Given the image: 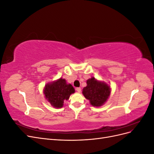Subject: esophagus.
Listing matches in <instances>:
<instances>
[{
    "instance_id": "1",
    "label": "esophagus",
    "mask_w": 154,
    "mask_h": 154,
    "mask_svg": "<svg viewBox=\"0 0 154 154\" xmlns=\"http://www.w3.org/2000/svg\"><path fill=\"white\" fill-rule=\"evenodd\" d=\"M76 91H77V92H79V93H80V92H81V88L80 87H78V88H76Z\"/></svg>"
}]
</instances>
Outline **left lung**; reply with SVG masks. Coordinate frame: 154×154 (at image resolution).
Instances as JSON below:
<instances>
[{
    "label": "left lung",
    "instance_id": "obj_1",
    "mask_svg": "<svg viewBox=\"0 0 154 154\" xmlns=\"http://www.w3.org/2000/svg\"><path fill=\"white\" fill-rule=\"evenodd\" d=\"M111 92L110 86L105 82L97 80L94 77L88 79L87 86L83 88L82 94L89 100L93 106L99 107L105 103Z\"/></svg>",
    "mask_w": 154,
    "mask_h": 154
}]
</instances>
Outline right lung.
<instances>
[{"label": "right lung", "instance_id": "right-lung-1", "mask_svg": "<svg viewBox=\"0 0 154 154\" xmlns=\"http://www.w3.org/2000/svg\"><path fill=\"white\" fill-rule=\"evenodd\" d=\"M43 92L45 99L51 105L60 109L63 106L64 101L68 100L75 90L71 84L67 83L66 79L60 78L45 84Z\"/></svg>", "mask_w": 154, "mask_h": 154}]
</instances>
